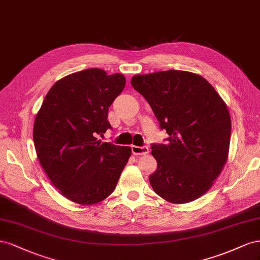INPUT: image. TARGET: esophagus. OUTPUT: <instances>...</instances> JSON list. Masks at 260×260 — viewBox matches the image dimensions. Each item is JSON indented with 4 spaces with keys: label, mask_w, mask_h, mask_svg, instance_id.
<instances>
[{
    "label": "esophagus",
    "mask_w": 260,
    "mask_h": 260,
    "mask_svg": "<svg viewBox=\"0 0 260 260\" xmlns=\"http://www.w3.org/2000/svg\"><path fill=\"white\" fill-rule=\"evenodd\" d=\"M132 152L133 154H140V155H145L148 152H149V149H148L147 146H143V147H139V146H132Z\"/></svg>",
    "instance_id": "obj_1"
}]
</instances>
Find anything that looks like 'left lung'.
<instances>
[{
  "mask_svg": "<svg viewBox=\"0 0 260 260\" xmlns=\"http://www.w3.org/2000/svg\"><path fill=\"white\" fill-rule=\"evenodd\" d=\"M149 103L166 144H152L155 194L173 204L203 196L225 165L231 118L223 100L204 77L185 71L136 75L131 80Z\"/></svg>",
  "mask_w": 260,
  "mask_h": 260,
  "instance_id": "8db88e82",
  "label": "left lung"
}]
</instances>
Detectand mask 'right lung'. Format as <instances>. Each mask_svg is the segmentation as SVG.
Segmentation results:
<instances>
[{
  "label": "right lung",
  "instance_id": "add662e5",
  "mask_svg": "<svg viewBox=\"0 0 260 260\" xmlns=\"http://www.w3.org/2000/svg\"><path fill=\"white\" fill-rule=\"evenodd\" d=\"M122 74L89 69L51 87L36 116L34 143L44 172L61 194L80 205L107 198L128 161L131 147L101 143L112 126L109 107L125 87Z\"/></svg>",
  "mask_w": 260,
  "mask_h": 260
}]
</instances>
